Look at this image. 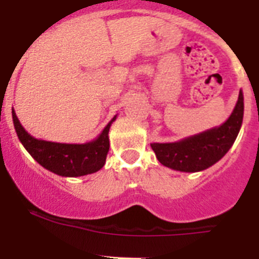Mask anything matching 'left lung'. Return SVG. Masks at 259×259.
<instances>
[{
  "label": "left lung",
  "mask_w": 259,
  "mask_h": 259,
  "mask_svg": "<svg viewBox=\"0 0 259 259\" xmlns=\"http://www.w3.org/2000/svg\"><path fill=\"white\" fill-rule=\"evenodd\" d=\"M242 118L244 95L240 91L233 112L223 125L179 142L151 143V149L163 166L183 172L203 171L213 166L229 151L238 136Z\"/></svg>",
  "instance_id": "1"
}]
</instances>
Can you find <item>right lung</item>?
<instances>
[{
  "mask_svg": "<svg viewBox=\"0 0 259 259\" xmlns=\"http://www.w3.org/2000/svg\"><path fill=\"white\" fill-rule=\"evenodd\" d=\"M12 114L14 129L19 141L22 142L30 155L40 166L51 172L60 177H82V175L96 172L105 164L106 155L109 151L108 133L110 125L116 119V116L104 127L96 140L76 145V143H58L36 140L23 129L14 109L12 110Z\"/></svg>",
  "mask_w": 259,
  "mask_h": 259,
  "instance_id": "add662e5",
  "label": "right lung"
}]
</instances>
